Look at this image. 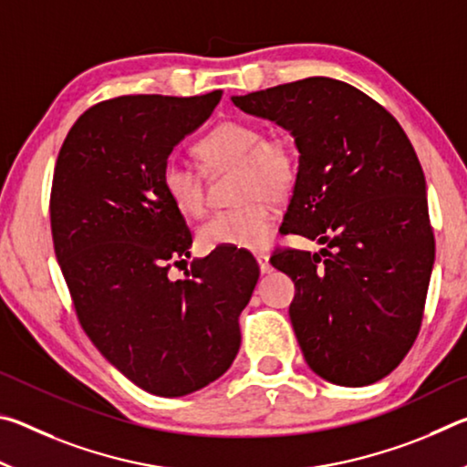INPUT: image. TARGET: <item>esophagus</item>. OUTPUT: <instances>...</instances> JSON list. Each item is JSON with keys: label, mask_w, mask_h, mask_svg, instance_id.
I'll list each match as a JSON object with an SVG mask.
<instances>
[{"label": "esophagus", "mask_w": 467, "mask_h": 467, "mask_svg": "<svg viewBox=\"0 0 467 467\" xmlns=\"http://www.w3.org/2000/svg\"><path fill=\"white\" fill-rule=\"evenodd\" d=\"M255 259H257V264H259V272H262V274H270V272H272L270 257H267L265 253H259V255H257Z\"/></svg>", "instance_id": "esophagus-1"}]
</instances>
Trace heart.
Wrapping results in <instances>:
<instances>
[{"mask_svg": "<svg viewBox=\"0 0 467 467\" xmlns=\"http://www.w3.org/2000/svg\"><path fill=\"white\" fill-rule=\"evenodd\" d=\"M195 154L210 175L236 169L234 200L241 202L231 210L218 212L200 226L197 241L202 249H262L270 241L275 218L272 200H286L296 183V148L284 136H265L257 123L224 121L197 141ZM161 185L181 214H202L203 183L200 172L171 158L162 167Z\"/></svg>", "mask_w": 467, "mask_h": 467, "instance_id": "heart-1", "label": "heart"}]
</instances>
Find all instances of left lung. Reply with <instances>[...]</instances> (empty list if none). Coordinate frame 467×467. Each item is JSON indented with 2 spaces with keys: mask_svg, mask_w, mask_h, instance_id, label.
Here are the masks:
<instances>
[{
  "mask_svg": "<svg viewBox=\"0 0 467 467\" xmlns=\"http://www.w3.org/2000/svg\"><path fill=\"white\" fill-rule=\"evenodd\" d=\"M295 138L298 175L282 226L326 247L270 259L296 286L290 321L313 373L362 387L418 336L434 264L426 181L400 123L331 78L233 97Z\"/></svg>",
  "mask_w": 467,
  "mask_h": 467,
  "instance_id": "obj_1",
  "label": "left lung"
}]
</instances>
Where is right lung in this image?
<instances>
[{"mask_svg": "<svg viewBox=\"0 0 467 467\" xmlns=\"http://www.w3.org/2000/svg\"><path fill=\"white\" fill-rule=\"evenodd\" d=\"M220 99L99 102L55 164L51 233L78 319L110 365L161 398L200 391L231 368L259 278L255 259L236 249L195 259L187 280L169 278V262L192 255L193 239L162 192V167Z\"/></svg>", "mask_w": 467, "mask_h": 467, "instance_id": "obj_1", "label": "right lung"}]
</instances>
